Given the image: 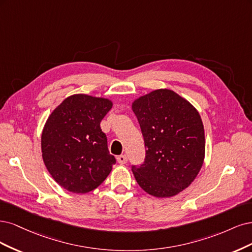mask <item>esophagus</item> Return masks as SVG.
Instances as JSON below:
<instances>
[{"label": "esophagus", "mask_w": 252, "mask_h": 252, "mask_svg": "<svg viewBox=\"0 0 252 252\" xmlns=\"http://www.w3.org/2000/svg\"><path fill=\"white\" fill-rule=\"evenodd\" d=\"M117 162L119 164H126L127 162V157L126 155H120V156H117Z\"/></svg>", "instance_id": "34e87169"}]
</instances>
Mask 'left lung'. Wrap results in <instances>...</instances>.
<instances>
[{"label": "left lung", "mask_w": 252, "mask_h": 252, "mask_svg": "<svg viewBox=\"0 0 252 252\" xmlns=\"http://www.w3.org/2000/svg\"><path fill=\"white\" fill-rule=\"evenodd\" d=\"M132 110L147 149L144 163L133 166L135 179L153 197H174L196 179L204 162L205 135L199 112L169 89L139 96Z\"/></svg>", "instance_id": "8db88e82"}]
</instances>
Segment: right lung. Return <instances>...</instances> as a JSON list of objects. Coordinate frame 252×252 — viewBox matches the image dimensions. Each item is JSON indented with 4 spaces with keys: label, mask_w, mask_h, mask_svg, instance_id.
<instances>
[{
    "label": "right lung",
    "mask_w": 252,
    "mask_h": 252,
    "mask_svg": "<svg viewBox=\"0 0 252 252\" xmlns=\"http://www.w3.org/2000/svg\"><path fill=\"white\" fill-rule=\"evenodd\" d=\"M104 97L73 94L48 117L40 147L44 163L55 182L74 193H86L105 180L115 158L108 150L100 121L112 109Z\"/></svg>",
    "instance_id": "right-lung-1"
}]
</instances>
